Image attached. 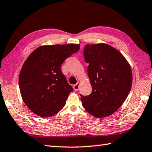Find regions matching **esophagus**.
<instances>
[{
    "label": "esophagus",
    "instance_id": "obj_1",
    "mask_svg": "<svg viewBox=\"0 0 152 152\" xmlns=\"http://www.w3.org/2000/svg\"><path fill=\"white\" fill-rule=\"evenodd\" d=\"M79 85H80V83L78 82L76 85H75L73 86V89L75 90V91H77L79 90Z\"/></svg>",
    "mask_w": 152,
    "mask_h": 152
}]
</instances>
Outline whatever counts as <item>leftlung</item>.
Returning a JSON list of instances; mask_svg holds the SVG:
<instances>
[{"instance_id":"left-lung-1","label":"left lung","mask_w":152,"mask_h":152,"mask_svg":"<svg viewBox=\"0 0 152 152\" xmlns=\"http://www.w3.org/2000/svg\"><path fill=\"white\" fill-rule=\"evenodd\" d=\"M84 57L92 91L80 95L83 107L97 118L107 117L119 109L131 89L130 64L121 52L105 43L86 45Z\"/></svg>"}]
</instances>
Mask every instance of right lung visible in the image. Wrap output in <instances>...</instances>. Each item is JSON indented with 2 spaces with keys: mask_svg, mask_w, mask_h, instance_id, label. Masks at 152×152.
I'll return each mask as SVG.
<instances>
[{
  "mask_svg": "<svg viewBox=\"0 0 152 152\" xmlns=\"http://www.w3.org/2000/svg\"><path fill=\"white\" fill-rule=\"evenodd\" d=\"M79 48V44L41 46L25 61L19 76L20 90L33 113L48 117L64 107L73 88L61 72V65Z\"/></svg>",
  "mask_w": 152,
  "mask_h": 152,
  "instance_id": "add662e5",
  "label": "right lung"
}]
</instances>
